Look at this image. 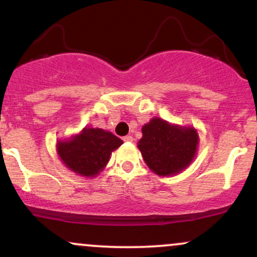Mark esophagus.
Returning a JSON list of instances; mask_svg holds the SVG:
<instances>
[{"label": "esophagus", "mask_w": 257, "mask_h": 257, "mask_svg": "<svg viewBox=\"0 0 257 257\" xmlns=\"http://www.w3.org/2000/svg\"><path fill=\"white\" fill-rule=\"evenodd\" d=\"M123 140H124L125 143H133V140H134V139H133L132 135H126V137L123 138Z\"/></svg>", "instance_id": "esophagus-1"}]
</instances>
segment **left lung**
Instances as JSON below:
<instances>
[{
    "instance_id": "obj_1",
    "label": "left lung",
    "mask_w": 257,
    "mask_h": 257,
    "mask_svg": "<svg viewBox=\"0 0 257 257\" xmlns=\"http://www.w3.org/2000/svg\"><path fill=\"white\" fill-rule=\"evenodd\" d=\"M141 132L139 150L150 169L159 176L181 173L196 157L199 137L193 126L172 124L153 117Z\"/></svg>"
}]
</instances>
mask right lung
Returning <instances> with one entry per match:
<instances>
[{
  "mask_svg": "<svg viewBox=\"0 0 257 257\" xmlns=\"http://www.w3.org/2000/svg\"><path fill=\"white\" fill-rule=\"evenodd\" d=\"M122 144L111 132L85 126L71 138L58 140L57 153L67 169L90 179L104 170L112 152Z\"/></svg>",
  "mask_w": 257,
  "mask_h": 257,
  "instance_id": "right-lung-1",
  "label": "right lung"
}]
</instances>
